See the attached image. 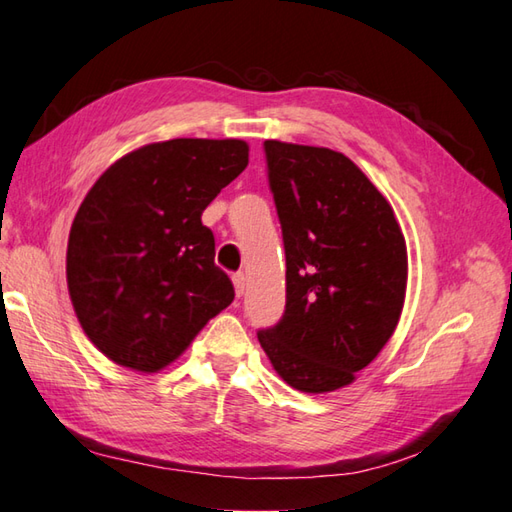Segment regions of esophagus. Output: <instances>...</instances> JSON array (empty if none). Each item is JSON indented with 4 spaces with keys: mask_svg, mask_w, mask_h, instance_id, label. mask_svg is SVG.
<instances>
[{
    "mask_svg": "<svg viewBox=\"0 0 512 512\" xmlns=\"http://www.w3.org/2000/svg\"><path fill=\"white\" fill-rule=\"evenodd\" d=\"M233 286H235L237 297H242L244 290H246V275L244 273H235L233 275Z\"/></svg>",
    "mask_w": 512,
    "mask_h": 512,
    "instance_id": "obj_1",
    "label": "esophagus"
}]
</instances>
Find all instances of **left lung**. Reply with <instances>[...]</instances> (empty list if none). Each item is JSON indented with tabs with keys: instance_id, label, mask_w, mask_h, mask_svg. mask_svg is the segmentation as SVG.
Returning <instances> with one entry per match:
<instances>
[{
	"instance_id": "8db88e82",
	"label": "left lung",
	"mask_w": 512,
	"mask_h": 512,
	"mask_svg": "<svg viewBox=\"0 0 512 512\" xmlns=\"http://www.w3.org/2000/svg\"><path fill=\"white\" fill-rule=\"evenodd\" d=\"M286 250V310L257 339L306 394L350 385L394 334L407 248L389 202L339 151L266 140Z\"/></svg>"
}]
</instances>
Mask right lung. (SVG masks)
<instances>
[{"instance_id": "1", "label": "right lung", "mask_w": 512, "mask_h": 512, "mask_svg": "<svg viewBox=\"0 0 512 512\" xmlns=\"http://www.w3.org/2000/svg\"><path fill=\"white\" fill-rule=\"evenodd\" d=\"M246 165L244 140L173 138L114 162L85 195L68 288L81 328L114 363L158 372L231 306L202 211Z\"/></svg>"}]
</instances>
